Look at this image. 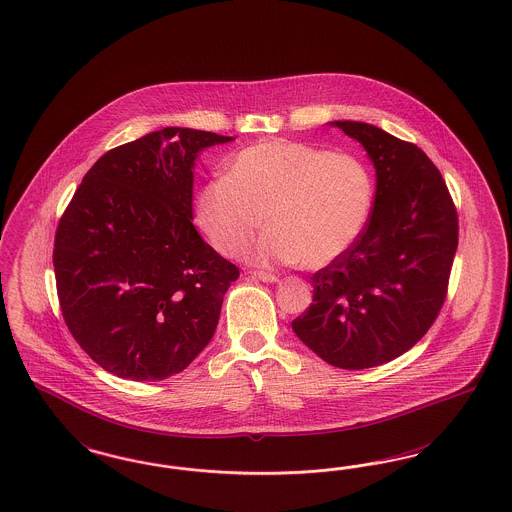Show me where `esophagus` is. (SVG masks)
Segmentation results:
<instances>
[{"label": "esophagus", "instance_id": "esophagus-1", "mask_svg": "<svg viewBox=\"0 0 512 512\" xmlns=\"http://www.w3.org/2000/svg\"><path fill=\"white\" fill-rule=\"evenodd\" d=\"M250 275H252L254 279H258V281L267 282V284H273V282L279 281L275 275L264 273V271H250Z\"/></svg>", "mask_w": 512, "mask_h": 512}]
</instances>
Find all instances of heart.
I'll return each instance as SVG.
<instances>
[{"label": "heart", "instance_id": "1", "mask_svg": "<svg viewBox=\"0 0 512 512\" xmlns=\"http://www.w3.org/2000/svg\"><path fill=\"white\" fill-rule=\"evenodd\" d=\"M375 186L356 156L288 139H265L237 152L222 177L199 188L196 222L224 256L248 252L256 264L322 269L360 239Z\"/></svg>", "mask_w": 512, "mask_h": 512}]
</instances>
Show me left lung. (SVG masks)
Listing matches in <instances>:
<instances>
[{
  "label": "left lung",
  "instance_id": "obj_1",
  "mask_svg": "<svg viewBox=\"0 0 512 512\" xmlns=\"http://www.w3.org/2000/svg\"><path fill=\"white\" fill-rule=\"evenodd\" d=\"M330 124L367 152L375 203L356 245L311 277L313 303L292 330L324 362L367 369L407 352L435 322L458 248V213L424 150L373 124Z\"/></svg>",
  "mask_w": 512,
  "mask_h": 512
}]
</instances>
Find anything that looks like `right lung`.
Returning <instances> with one entry per match:
<instances>
[{
	"label": "right lung",
	"instance_id": "1",
	"mask_svg": "<svg viewBox=\"0 0 512 512\" xmlns=\"http://www.w3.org/2000/svg\"><path fill=\"white\" fill-rule=\"evenodd\" d=\"M233 137L164 128L103 154L84 175L54 239L67 328L120 379L181 373L215 335L239 269L194 228L199 152Z\"/></svg>",
	"mask_w": 512,
	"mask_h": 512
}]
</instances>
